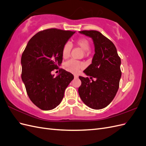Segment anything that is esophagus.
I'll list each match as a JSON object with an SVG mask.
<instances>
[{"mask_svg":"<svg viewBox=\"0 0 146 146\" xmlns=\"http://www.w3.org/2000/svg\"><path fill=\"white\" fill-rule=\"evenodd\" d=\"M74 78H78V76L77 75V74H74Z\"/></svg>","mask_w":146,"mask_h":146,"instance_id":"obj_1","label":"esophagus"}]
</instances>
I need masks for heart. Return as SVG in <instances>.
Segmentation results:
<instances>
[{
    "label": "heart",
    "instance_id": "1",
    "mask_svg": "<svg viewBox=\"0 0 146 146\" xmlns=\"http://www.w3.org/2000/svg\"><path fill=\"white\" fill-rule=\"evenodd\" d=\"M76 44L84 51H89L90 48L89 41L85 38H80L78 39L76 41ZM72 48V45L69 43H66L64 45L63 48H62V55L64 59H66L70 56ZM82 67V63L73 59L66 61L64 64L65 69L71 73H77Z\"/></svg>",
    "mask_w": 146,
    "mask_h": 146
}]
</instances>
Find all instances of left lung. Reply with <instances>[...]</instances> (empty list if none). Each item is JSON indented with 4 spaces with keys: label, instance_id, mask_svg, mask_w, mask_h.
<instances>
[{
    "label": "left lung",
    "instance_id": "8db88e82",
    "mask_svg": "<svg viewBox=\"0 0 146 146\" xmlns=\"http://www.w3.org/2000/svg\"><path fill=\"white\" fill-rule=\"evenodd\" d=\"M79 32L92 39L95 54L92 64L83 72L87 77L79 76L81 85L78 93L87 106L94 110L103 109L112 101L119 89L121 60L115 45L102 33L96 31Z\"/></svg>",
    "mask_w": 146,
    "mask_h": 146
}]
</instances>
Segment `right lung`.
<instances>
[{"label":"right lung","instance_id":"obj_1","mask_svg":"<svg viewBox=\"0 0 146 146\" xmlns=\"http://www.w3.org/2000/svg\"><path fill=\"white\" fill-rule=\"evenodd\" d=\"M75 32L49 29L36 34L29 41L21 57V78L29 98L40 109L53 110L62 102L64 92L74 76L60 68L62 51Z\"/></svg>","mask_w":146,"mask_h":146}]
</instances>
